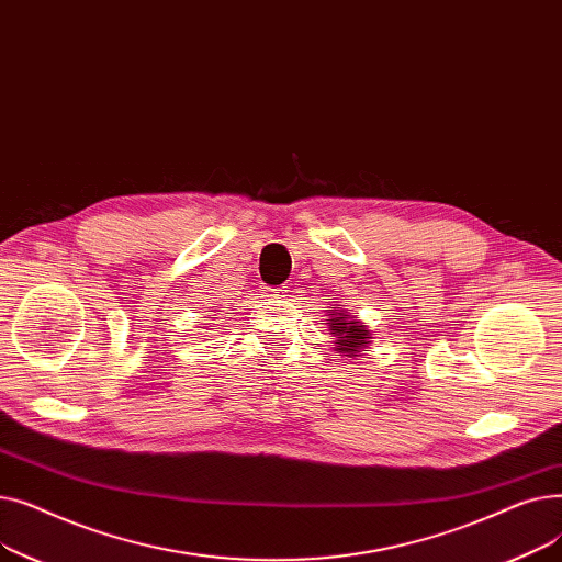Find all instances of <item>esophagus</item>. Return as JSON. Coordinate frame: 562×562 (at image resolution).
Wrapping results in <instances>:
<instances>
[{"instance_id":"obj_1","label":"esophagus","mask_w":562,"mask_h":562,"mask_svg":"<svg viewBox=\"0 0 562 562\" xmlns=\"http://www.w3.org/2000/svg\"><path fill=\"white\" fill-rule=\"evenodd\" d=\"M286 286H276V289H271L269 293H271V299H276V301H282V299H286Z\"/></svg>"}]
</instances>
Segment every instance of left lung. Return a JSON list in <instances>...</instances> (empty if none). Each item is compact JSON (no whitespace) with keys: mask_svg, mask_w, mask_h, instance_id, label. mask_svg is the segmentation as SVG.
<instances>
[{"mask_svg":"<svg viewBox=\"0 0 562 562\" xmlns=\"http://www.w3.org/2000/svg\"><path fill=\"white\" fill-rule=\"evenodd\" d=\"M326 321L330 323V335L335 337V350L344 358L356 360L360 352L371 344V330L364 326L362 321L350 316L341 305H335L326 310Z\"/></svg>","mask_w":562,"mask_h":562,"instance_id":"left-lung-1","label":"left lung"}]
</instances>
